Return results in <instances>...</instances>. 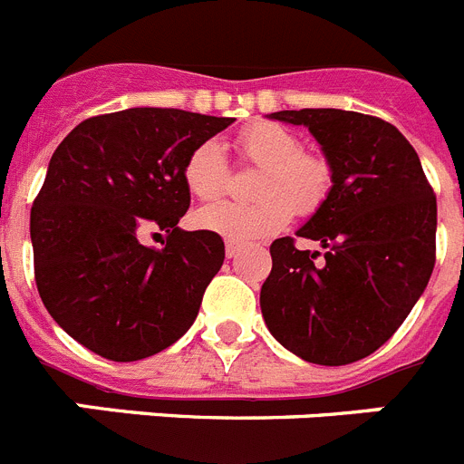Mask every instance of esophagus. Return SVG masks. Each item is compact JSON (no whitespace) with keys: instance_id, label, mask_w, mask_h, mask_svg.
Wrapping results in <instances>:
<instances>
[{"instance_id":"34e87169","label":"esophagus","mask_w":464,"mask_h":464,"mask_svg":"<svg viewBox=\"0 0 464 464\" xmlns=\"http://www.w3.org/2000/svg\"><path fill=\"white\" fill-rule=\"evenodd\" d=\"M225 256H227L229 260L239 256V246H237L235 241H227V244H225Z\"/></svg>"}]
</instances>
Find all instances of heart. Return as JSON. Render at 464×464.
<instances>
[{"instance_id":"1","label":"heart","mask_w":464,"mask_h":464,"mask_svg":"<svg viewBox=\"0 0 464 464\" xmlns=\"http://www.w3.org/2000/svg\"><path fill=\"white\" fill-rule=\"evenodd\" d=\"M235 149L248 165L257 167L253 202H216L195 213L197 227L235 244L272 237L297 216H311L332 192L334 174L323 155L302 150V141L288 127L257 121L237 134ZM183 181L192 197L208 202L223 195L229 165L216 141H204L188 155Z\"/></svg>"}]
</instances>
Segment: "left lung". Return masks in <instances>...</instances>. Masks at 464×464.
<instances>
[{
	"label": "left lung",
	"instance_id": "left-lung-1",
	"mask_svg": "<svg viewBox=\"0 0 464 464\" xmlns=\"http://www.w3.org/2000/svg\"><path fill=\"white\" fill-rule=\"evenodd\" d=\"M304 125L334 174L327 202L293 237L269 246L260 309L269 332L306 362L351 364L395 334L434 269L437 197L418 153L391 122L355 111H276Z\"/></svg>",
	"mask_w": 464,
	"mask_h": 464
}]
</instances>
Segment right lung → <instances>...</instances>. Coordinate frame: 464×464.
<instances>
[{"instance_id":"1","label":"right lung","mask_w":464,"mask_h":464,"mask_svg":"<svg viewBox=\"0 0 464 464\" xmlns=\"http://www.w3.org/2000/svg\"><path fill=\"white\" fill-rule=\"evenodd\" d=\"M235 118L125 109L76 125L57 146L30 213L34 278L53 321L92 353L132 362L195 323L225 260L218 235L186 232L183 165ZM162 228V249L140 235Z\"/></svg>"}]
</instances>
